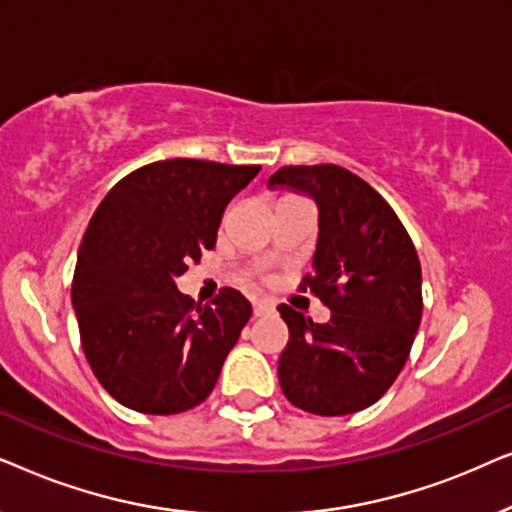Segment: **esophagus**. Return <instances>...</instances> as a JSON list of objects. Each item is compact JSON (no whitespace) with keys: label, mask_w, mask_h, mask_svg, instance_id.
Listing matches in <instances>:
<instances>
[{"label":"esophagus","mask_w":512,"mask_h":512,"mask_svg":"<svg viewBox=\"0 0 512 512\" xmlns=\"http://www.w3.org/2000/svg\"><path fill=\"white\" fill-rule=\"evenodd\" d=\"M275 312V305L270 300H254V314L256 317H265V314Z\"/></svg>","instance_id":"esophagus-1"}]
</instances>
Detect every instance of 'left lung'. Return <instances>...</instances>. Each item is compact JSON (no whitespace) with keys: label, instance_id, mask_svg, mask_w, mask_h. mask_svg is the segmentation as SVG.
Segmentation results:
<instances>
[{"label":"left lung","instance_id":"8db88e82","mask_svg":"<svg viewBox=\"0 0 512 512\" xmlns=\"http://www.w3.org/2000/svg\"><path fill=\"white\" fill-rule=\"evenodd\" d=\"M268 184L317 200L314 270L298 289L331 310L326 324H314L277 307L289 326L279 384L300 410L352 415L387 394L410 356L424 307L417 249L389 202L345 167L286 165Z\"/></svg>","mask_w":512,"mask_h":512}]
</instances>
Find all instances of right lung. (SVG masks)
Masks as SVG:
<instances>
[{"label": "right lung", "mask_w": 512, "mask_h": 512, "mask_svg": "<svg viewBox=\"0 0 512 512\" xmlns=\"http://www.w3.org/2000/svg\"><path fill=\"white\" fill-rule=\"evenodd\" d=\"M258 170L158 160L123 177L95 209L76 256L72 305L90 368L125 408L177 415L212 394L251 303L226 286L200 305L177 289V277L214 247L223 209Z\"/></svg>", "instance_id": "1"}]
</instances>
